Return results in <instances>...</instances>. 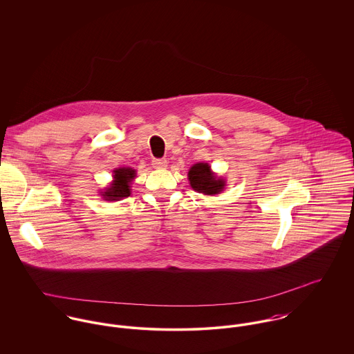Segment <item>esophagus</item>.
Wrapping results in <instances>:
<instances>
[{
  "label": "esophagus",
  "instance_id": "34e87169",
  "mask_svg": "<svg viewBox=\"0 0 354 354\" xmlns=\"http://www.w3.org/2000/svg\"><path fill=\"white\" fill-rule=\"evenodd\" d=\"M152 166L155 169H165L167 166V160L165 158H159V159H153L152 160Z\"/></svg>",
  "mask_w": 354,
  "mask_h": 354
}]
</instances>
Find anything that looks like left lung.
<instances>
[{"instance_id":"1","label":"left lung","mask_w":354,"mask_h":354,"mask_svg":"<svg viewBox=\"0 0 354 354\" xmlns=\"http://www.w3.org/2000/svg\"><path fill=\"white\" fill-rule=\"evenodd\" d=\"M188 180L194 191L203 195H218L225 188V180L218 178L208 163H196L188 171Z\"/></svg>"}]
</instances>
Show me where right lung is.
<instances>
[{
  "instance_id": "right-lung-1",
  "label": "right lung",
  "mask_w": 354,
  "mask_h": 354,
  "mask_svg": "<svg viewBox=\"0 0 354 354\" xmlns=\"http://www.w3.org/2000/svg\"><path fill=\"white\" fill-rule=\"evenodd\" d=\"M136 177V171L131 167H121L115 169L113 174V183L109 188H106L104 192H102V196L104 201H121L124 198H128L131 195V183Z\"/></svg>"
}]
</instances>
